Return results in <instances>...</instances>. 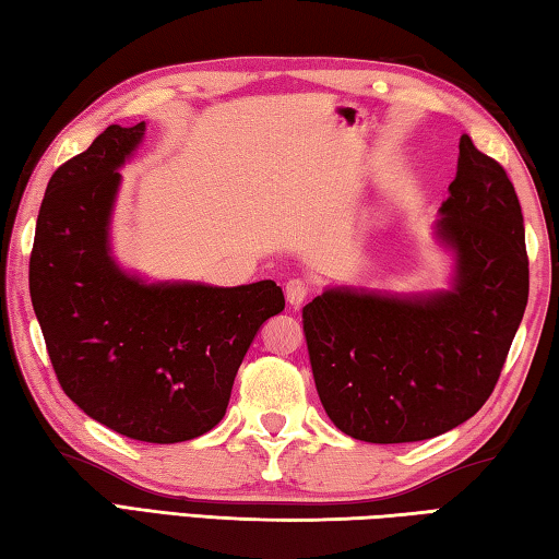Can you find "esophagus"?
I'll use <instances>...</instances> for the list:
<instances>
[{"instance_id": "obj_1", "label": "esophagus", "mask_w": 559, "mask_h": 559, "mask_svg": "<svg viewBox=\"0 0 559 559\" xmlns=\"http://www.w3.org/2000/svg\"><path fill=\"white\" fill-rule=\"evenodd\" d=\"M309 285L305 280H289L287 282V287H285V295H287V301H289V307H295V309H299L301 305H305L307 301V297H309Z\"/></svg>"}]
</instances>
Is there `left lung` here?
Instances as JSON below:
<instances>
[{"label": "left lung", "instance_id": "obj_1", "mask_svg": "<svg viewBox=\"0 0 559 559\" xmlns=\"http://www.w3.org/2000/svg\"><path fill=\"white\" fill-rule=\"evenodd\" d=\"M435 235L454 254L449 289L331 287L301 311L321 405L360 442H419L474 417L523 321L531 282L521 203L503 166L468 134Z\"/></svg>", "mask_w": 559, "mask_h": 559}]
</instances>
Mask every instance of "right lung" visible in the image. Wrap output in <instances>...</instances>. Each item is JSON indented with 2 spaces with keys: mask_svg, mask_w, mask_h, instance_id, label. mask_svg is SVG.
Returning <instances> with one entry per match:
<instances>
[{
  "mask_svg": "<svg viewBox=\"0 0 559 559\" xmlns=\"http://www.w3.org/2000/svg\"><path fill=\"white\" fill-rule=\"evenodd\" d=\"M144 130L110 124L58 166L38 211L28 289L63 393L117 435L176 444L221 423L252 338L285 295L272 280L146 282L117 264L120 166Z\"/></svg>",
  "mask_w": 559,
  "mask_h": 559,
  "instance_id": "obj_1",
  "label": "right lung"
}]
</instances>
